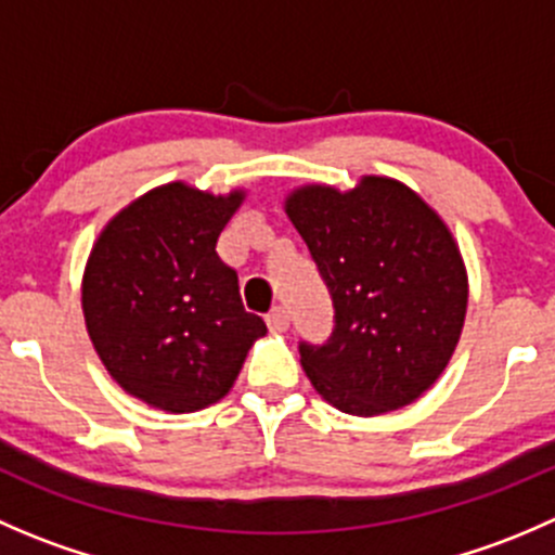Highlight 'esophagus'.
<instances>
[{"instance_id":"esophagus-1","label":"esophagus","mask_w":555,"mask_h":555,"mask_svg":"<svg viewBox=\"0 0 555 555\" xmlns=\"http://www.w3.org/2000/svg\"><path fill=\"white\" fill-rule=\"evenodd\" d=\"M266 324H268V330H273V333H284V330L289 327V313L284 311L282 306H276V309L268 311Z\"/></svg>"}]
</instances>
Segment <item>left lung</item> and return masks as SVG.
I'll return each mask as SVG.
<instances>
[{"instance_id":"obj_1","label":"left lung","mask_w":555,"mask_h":555,"mask_svg":"<svg viewBox=\"0 0 555 555\" xmlns=\"http://www.w3.org/2000/svg\"><path fill=\"white\" fill-rule=\"evenodd\" d=\"M284 211L335 306L333 338L300 344L317 395L365 418L416 402L451 362L467 313L451 228L416 190L382 173L349 190L300 184Z\"/></svg>"}]
</instances>
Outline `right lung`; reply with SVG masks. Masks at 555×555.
<instances>
[{
	"mask_svg": "<svg viewBox=\"0 0 555 555\" xmlns=\"http://www.w3.org/2000/svg\"><path fill=\"white\" fill-rule=\"evenodd\" d=\"M246 190L188 182L147 190L104 225L82 273V317L122 391L166 413H193L236 384L266 322L246 313L217 238Z\"/></svg>",
	"mask_w": 555,
	"mask_h": 555,
	"instance_id": "1",
	"label": "right lung"
}]
</instances>
